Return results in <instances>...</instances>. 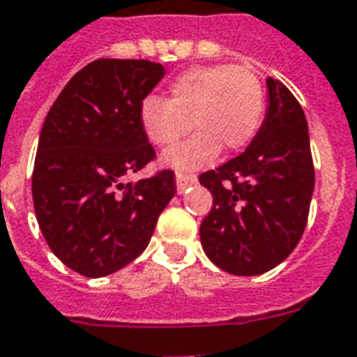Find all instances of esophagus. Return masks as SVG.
<instances>
[{
	"label": "esophagus",
	"instance_id": "1",
	"mask_svg": "<svg viewBox=\"0 0 357 357\" xmlns=\"http://www.w3.org/2000/svg\"><path fill=\"white\" fill-rule=\"evenodd\" d=\"M176 192L182 193L188 186H192L197 182V176L192 175V173H176Z\"/></svg>",
	"mask_w": 357,
	"mask_h": 357
}]
</instances>
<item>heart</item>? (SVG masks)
I'll return each instance as SVG.
<instances>
[{"label":"heart","mask_w":357,"mask_h":357,"mask_svg":"<svg viewBox=\"0 0 357 357\" xmlns=\"http://www.w3.org/2000/svg\"><path fill=\"white\" fill-rule=\"evenodd\" d=\"M165 100L147 98L139 123L151 143L167 147L188 130L195 134L164 154L176 169H197L216 158L220 149L245 147L261 126L264 89L250 68L206 65L188 68L169 85Z\"/></svg>","instance_id":"heart-1"}]
</instances>
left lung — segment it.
Listing matches in <instances>:
<instances>
[{"label":"left lung","instance_id":"obj_1","mask_svg":"<svg viewBox=\"0 0 357 357\" xmlns=\"http://www.w3.org/2000/svg\"><path fill=\"white\" fill-rule=\"evenodd\" d=\"M264 123L236 158L199 176L212 193L201 244L218 268L259 275L291 255L307 225L314 167L300 102L268 78Z\"/></svg>","mask_w":357,"mask_h":357}]
</instances>
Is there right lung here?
Listing matches in <instances>:
<instances>
[{
  "label": "right lung",
  "mask_w": 357,
  "mask_h": 357,
  "mask_svg": "<svg viewBox=\"0 0 357 357\" xmlns=\"http://www.w3.org/2000/svg\"><path fill=\"white\" fill-rule=\"evenodd\" d=\"M164 74L153 61L96 59L74 74L44 119L35 214L50 250L85 278L139 257L176 192L171 169L128 181L156 158L139 107Z\"/></svg>",
  "instance_id": "right-lung-1"
}]
</instances>
